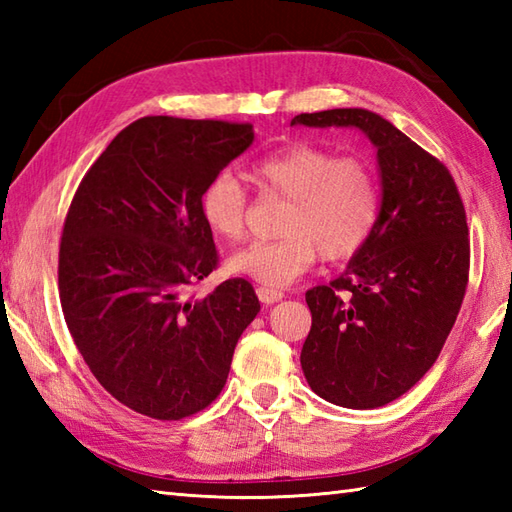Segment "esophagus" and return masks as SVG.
<instances>
[{"label":"esophagus","instance_id":"1","mask_svg":"<svg viewBox=\"0 0 512 512\" xmlns=\"http://www.w3.org/2000/svg\"><path fill=\"white\" fill-rule=\"evenodd\" d=\"M257 297L262 303H266V306H270V303H277L284 299V292L277 290V288H268V286H259L257 288Z\"/></svg>","mask_w":512,"mask_h":512}]
</instances>
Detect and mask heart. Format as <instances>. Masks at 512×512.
<instances>
[{
  "label": "heart",
  "mask_w": 512,
  "mask_h": 512,
  "mask_svg": "<svg viewBox=\"0 0 512 512\" xmlns=\"http://www.w3.org/2000/svg\"><path fill=\"white\" fill-rule=\"evenodd\" d=\"M250 180L262 195L284 198L279 239L253 242L228 259V270L281 288L317 262L356 255L374 233L380 215V187L363 158H339L328 147L292 143L255 160ZM250 198L231 171L206 182L200 213L209 231L226 242L246 233Z\"/></svg>",
  "instance_id": "heart-1"
}]
</instances>
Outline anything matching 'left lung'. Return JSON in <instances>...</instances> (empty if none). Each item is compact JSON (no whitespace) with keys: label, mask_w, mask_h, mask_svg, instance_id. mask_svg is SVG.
<instances>
[{"label":"left lung","mask_w":512,"mask_h":512,"mask_svg":"<svg viewBox=\"0 0 512 512\" xmlns=\"http://www.w3.org/2000/svg\"><path fill=\"white\" fill-rule=\"evenodd\" d=\"M297 123L358 127L378 149L376 228L341 277L306 292L301 367L334 405L383 407L429 372L458 319L471 268L462 195L444 162L374 112L325 110Z\"/></svg>","instance_id":"1"}]
</instances>
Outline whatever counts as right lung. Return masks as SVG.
<instances>
[{"instance_id":"1","label":"right lung","mask_w":512,"mask_h":512,"mask_svg":"<svg viewBox=\"0 0 512 512\" xmlns=\"http://www.w3.org/2000/svg\"><path fill=\"white\" fill-rule=\"evenodd\" d=\"M253 125L145 116L85 173L59 244L65 323L94 378L143 416L182 420L220 396L257 317L250 281L191 288L217 268L200 195L253 143Z\"/></svg>"}]
</instances>
